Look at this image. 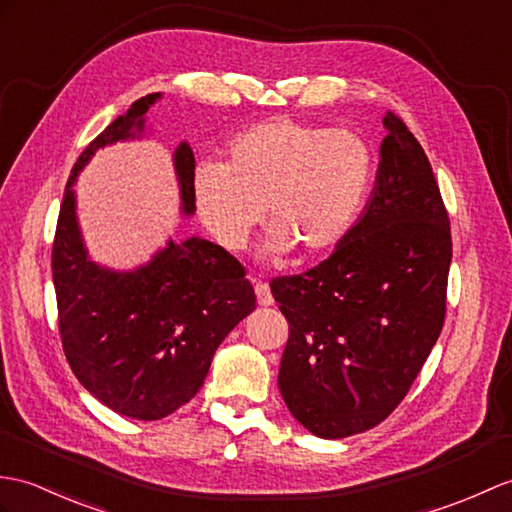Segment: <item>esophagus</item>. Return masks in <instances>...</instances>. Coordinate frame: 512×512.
Listing matches in <instances>:
<instances>
[{
  "instance_id": "esophagus-1",
  "label": "esophagus",
  "mask_w": 512,
  "mask_h": 512,
  "mask_svg": "<svg viewBox=\"0 0 512 512\" xmlns=\"http://www.w3.org/2000/svg\"><path fill=\"white\" fill-rule=\"evenodd\" d=\"M255 294H257V303H259L261 307H270L272 303H275V299H272V294H270L268 283L255 281Z\"/></svg>"
}]
</instances>
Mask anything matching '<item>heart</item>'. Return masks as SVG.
<instances>
[{"label": "heart", "instance_id": "1", "mask_svg": "<svg viewBox=\"0 0 512 512\" xmlns=\"http://www.w3.org/2000/svg\"><path fill=\"white\" fill-rule=\"evenodd\" d=\"M373 174V148L355 130L272 117L235 135L222 165L200 163L192 196L224 251H242L264 209L270 231L259 259H316L349 233Z\"/></svg>", "mask_w": 512, "mask_h": 512}]
</instances>
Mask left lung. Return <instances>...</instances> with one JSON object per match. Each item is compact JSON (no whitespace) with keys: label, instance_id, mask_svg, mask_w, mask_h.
<instances>
[{"label":"left lung","instance_id":"left-lung-1","mask_svg":"<svg viewBox=\"0 0 512 512\" xmlns=\"http://www.w3.org/2000/svg\"><path fill=\"white\" fill-rule=\"evenodd\" d=\"M375 185L329 259L270 283L290 323L279 390L318 438L382 423L406 397L445 320L451 231L421 144L386 113Z\"/></svg>","mask_w":512,"mask_h":512}]
</instances>
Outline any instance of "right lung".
Returning a JSON list of instances; mask_svg holds the SVG:
<instances>
[{
	"mask_svg": "<svg viewBox=\"0 0 512 512\" xmlns=\"http://www.w3.org/2000/svg\"><path fill=\"white\" fill-rule=\"evenodd\" d=\"M150 93L106 126L80 154L65 187L52 248L58 327L71 371L106 408L128 419L157 421L192 399L213 353L255 310V290L240 261L222 246L192 235L168 237L144 264L109 268L93 261L78 222L76 181L93 154L150 137ZM181 216H194V150L172 154Z\"/></svg>",
	"mask_w": 512,
	"mask_h": 512,
	"instance_id": "right-lung-1",
	"label": "right lung"
}]
</instances>
